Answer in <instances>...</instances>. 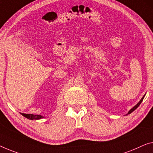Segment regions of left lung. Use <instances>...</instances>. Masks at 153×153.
I'll return each instance as SVG.
<instances>
[{
    "mask_svg": "<svg viewBox=\"0 0 153 153\" xmlns=\"http://www.w3.org/2000/svg\"><path fill=\"white\" fill-rule=\"evenodd\" d=\"M144 96H145V95H143V97H142V100H140V102H139L137 104V105H135V106H134V107H133V108H131V110H130V111H128V114H130V113H131L132 112H133V111H135V109H136L137 108V107H138L139 106H140V104H141V103H142V102L143 101V98H144Z\"/></svg>",
    "mask_w": 153,
    "mask_h": 153,
    "instance_id": "8db88e82",
    "label": "left lung"
}]
</instances>
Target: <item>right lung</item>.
<instances>
[{"label": "right lung", "instance_id": "1", "mask_svg": "<svg viewBox=\"0 0 153 153\" xmlns=\"http://www.w3.org/2000/svg\"><path fill=\"white\" fill-rule=\"evenodd\" d=\"M22 115H23L25 117L27 118L29 120H40L43 117L39 115H33V114H25V113H21Z\"/></svg>", "mask_w": 153, "mask_h": 153}]
</instances>
